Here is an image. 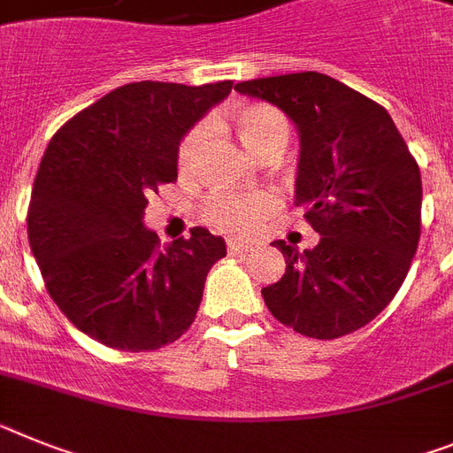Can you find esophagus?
<instances>
[{
	"label": "esophagus",
	"instance_id": "34e87169",
	"mask_svg": "<svg viewBox=\"0 0 453 453\" xmlns=\"http://www.w3.org/2000/svg\"><path fill=\"white\" fill-rule=\"evenodd\" d=\"M226 247H229V252H250V250H252V242L241 241V238H229V241H226Z\"/></svg>",
	"mask_w": 453,
	"mask_h": 453
}]
</instances>
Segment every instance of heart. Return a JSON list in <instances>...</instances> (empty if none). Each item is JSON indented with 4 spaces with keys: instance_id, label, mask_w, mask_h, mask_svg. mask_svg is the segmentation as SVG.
Returning <instances> with one entry per match:
<instances>
[{
    "instance_id": "1",
    "label": "heart",
    "mask_w": 453,
    "mask_h": 453,
    "mask_svg": "<svg viewBox=\"0 0 453 453\" xmlns=\"http://www.w3.org/2000/svg\"><path fill=\"white\" fill-rule=\"evenodd\" d=\"M235 127L241 142L252 156H261L270 149H284L288 142V121L280 110L268 105H247L235 111ZM208 127H195L183 139L179 160L183 167L195 160ZM277 201L270 192H215L201 206V218L211 226L226 234H250L274 211Z\"/></svg>"
}]
</instances>
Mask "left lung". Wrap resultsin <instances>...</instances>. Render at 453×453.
<instances>
[{
  "mask_svg": "<svg viewBox=\"0 0 453 453\" xmlns=\"http://www.w3.org/2000/svg\"><path fill=\"white\" fill-rule=\"evenodd\" d=\"M280 107L300 137L296 206L314 250L274 241L286 261L261 296L270 314L311 339L376 319L403 284L421 231V173L385 107L334 77L304 71L235 84Z\"/></svg>",
  "mask_w": 453,
  "mask_h": 453,
  "instance_id": "left-lung-1",
  "label": "left lung"
}]
</instances>
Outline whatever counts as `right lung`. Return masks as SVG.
I'll list each match as a JSON object with an SVG mask.
<instances>
[{
	"label": "right lung",
	"mask_w": 453,
	"mask_h": 453,
	"mask_svg": "<svg viewBox=\"0 0 453 453\" xmlns=\"http://www.w3.org/2000/svg\"><path fill=\"white\" fill-rule=\"evenodd\" d=\"M234 82H133L75 114L50 139L27 234L48 293L77 330L116 350H156L192 326L222 235L195 226L160 247L149 196L179 176L189 127Z\"/></svg>",
	"instance_id": "1"
}]
</instances>
